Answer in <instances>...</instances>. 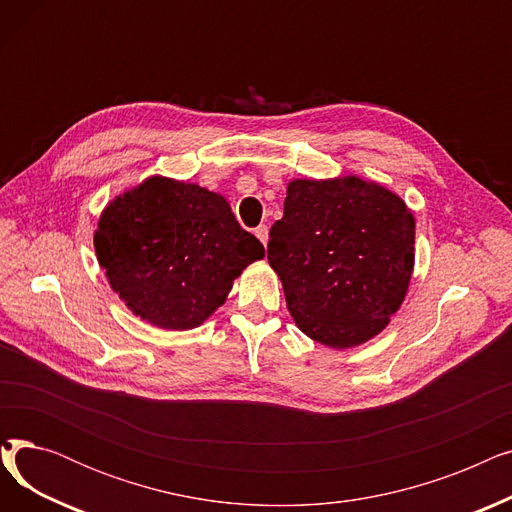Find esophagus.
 Returning a JSON list of instances; mask_svg holds the SVG:
<instances>
[{
	"instance_id": "obj_1",
	"label": "esophagus",
	"mask_w": 512,
	"mask_h": 512,
	"mask_svg": "<svg viewBox=\"0 0 512 512\" xmlns=\"http://www.w3.org/2000/svg\"><path fill=\"white\" fill-rule=\"evenodd\" d=\"M255 236L261 240V245H267V226H257L255 228Z\"/></svg>"
}]
</instances>
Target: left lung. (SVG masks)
<instances>
[{
  "label": "left lung",
  "instance_id": "obj_1",
  "mask_svg": "<svg viewBox=\"0 0 512 512\" xmlns=\"http://www.w3.org/2000/svg\"><path fill=\"white\" fill-rule=\"evenodd\" d=\"M267 261L301 332L351 348L380 334L405 301L415 218L398 195L357 176L292 180Z\"/></svg>",
  "mask_w": 512,
  "mask_h": 512
}]
</instances>
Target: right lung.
Wrapping results in <instances>:
<instances>
[{"mask_svg":"<svg viewBox=\"0 0 512 512\" xmlns=\"http://www.w3.org/2000/svg\"><path fill=\"white\" fill-rule=\"evenodd\" d=\"M95 253L126 307L164 330L201 326L265 255L222 195L161 176L103 209Z\"/></svg>","mask_w":512,"mask_h":512,"instance_id":"add662e5","label":"right lung"}]
</instances>
